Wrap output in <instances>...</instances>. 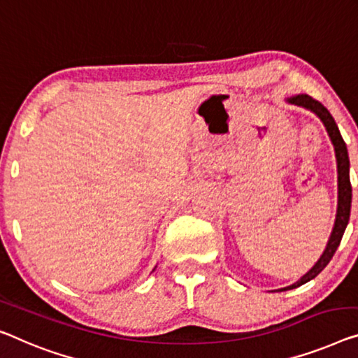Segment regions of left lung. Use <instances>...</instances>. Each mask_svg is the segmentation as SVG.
<instances>
[{
  "label": "left lung",
  "mask_w": 358,
  "mask_h": 358,
  "mask_svg": "<svg viewBox=\"0 0 358 358\" xmlns=\"http://www.w3.org/2000/svg\"><path fill=\"white\" fill-rule=\"evenodd\" d=\"M286 101L289 104H294V106H299V108H303L313 112V114L323 122L324 128H327L329 140H331L334 146L336 164H338V212H336L334 227H333L331 234H329L327 248H324L323 254L320 255V259L317 260L315 265H313L306 275L301 276V280H297L296 282H292V285L286 287H281V289H276V292L294 289V287L306 285V282L315 278L320 271L329 264V260L333 259L336 249L339 248V243L341 239H343L345 227H348L349 223L350 204H352V186H350V178H349L350 162H349L348 146H345L343 136H341V131L338 125H336L333 115L329 114V110L324 108L322 103H318L317 99H313L312 96L308 94H296V96H291V98H287Z\"/></svg>",
  "instance_id": "left-lung-1"
}]
</instances>
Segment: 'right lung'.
Wrapping results in <instances>:
<instances>
[{
  "label": "right lung",
  "mask_w": 358,
  "mask_h": 358,
  "mask_svg": "<svg viewBox=\"0 0 358 358\" xmlns=\"http://www.w3.org/2000/svg\"><path fill=\"white\" fill-rule=\"evenodd\" d=\"M154 270H156V268H154ZM154 270H152V271H154Z\"/></svg>",
  "instance_id": "right-lung-1"
}]
</instances>
